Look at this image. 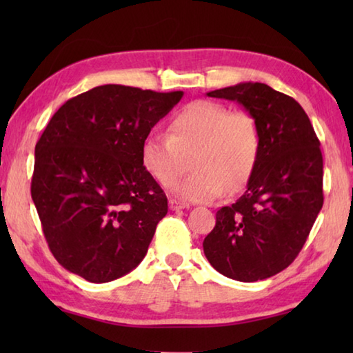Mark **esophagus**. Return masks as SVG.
I'll use <instances>...</instances> for the list:
<instances>
[{
	"label": "esophagus",
	"mask_w": 353,
	"mask_h": 353,
	"mask_svg": "<svg viewBox=\"0 0 353 353\" xmlns=\"http://www.w3.org/2000/svg\"><path fill=\"white\" fill-rule=\"evenodd\" d=\"M190 204H187V202H181L177 199H170V208L171 210H182V208H188Z\"/></svg>",
	"instance_id": "1"
}]
</instances>
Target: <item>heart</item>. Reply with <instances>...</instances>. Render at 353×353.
I'll return each mask as SVG.
<instances>
[{"instance_id":"1","label":"heart","mask_w":353,"mask_h":353,"mask_svg":"<svg viewBox=\"0 0 353 353\" xmlns=\"http://www.w3.org/2000/svg\"><path fill=\"white\" fill-rule=\"evenodd\" d=\"M259 149L260 132L252 115L201 99L171 118L170 134H148L140 157L155 181L171 185L185 170V155L194 152V171L177 182L172 193L183 201L210 202L248 181Z\"/></svg>"}]
</instances>
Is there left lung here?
<instances>
[{"label": "left lung", "mask_w": 353, "mask_h": 353, "mask_svg": "<svg viewBox=\"0 0 353 353\" xmlns=\"http://www.w3.org/2000/svg\"><path fill=\"white\" fill-rule=\"evenodd\" d=\"M207 97L243 105L259 126L260 149L241 198L218 210L204 254L238 282L272 277L301 252L324 204L321 143L301 104L266 83L241 82Z\"/></svg>", "instance_id": "obj_1"}]
</instances>
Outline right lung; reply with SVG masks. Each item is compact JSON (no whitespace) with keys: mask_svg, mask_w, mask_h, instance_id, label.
Instances as JSON below:
<instances>
[{"mask_svg":"<svg viewBox=\"0 0 353 353\" xmlns=\"http://www.w3.org/2000/svg\"><path fill=\"white\" fill-rule=\"evenodd\" d=\"M182 97L107 83L52 115L35 145L31 196L65 270L105 283L145 259L168 199L143 168L141 143Z\"/></svg>","mask_w":353,"mask_h":353,"instance_id":"add662e5","label":"right lung"}]
</instances>
